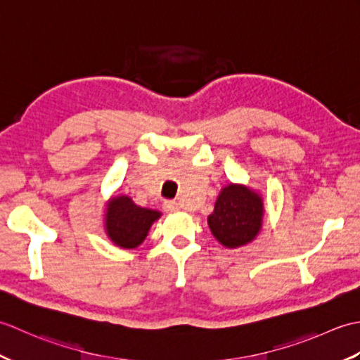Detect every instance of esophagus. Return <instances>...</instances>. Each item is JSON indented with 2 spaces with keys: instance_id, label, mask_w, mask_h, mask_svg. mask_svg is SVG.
Returning <instances> with one entry per match:
<instances>
[{
  "instance_id": "1",
  "label": "esophagus",
  "mask_w": 360,
  "mask_h": 360,
  "mask_svg": "<svg viewBox=\"0 0 360 360\" xmlns=\"http://www.w3.org/2000/svg\"><path fill=\"white\" fill-rule=\"evenodd\" d=\"M164 207L168 212H174V210H179L181 205H179V202H176V201H165L164 202Z\"/></svg>"
}]
</instances>
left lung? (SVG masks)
<instances>
[{
	"instance_id": "left-lung-1",
	"label": "left lung",
	"mask_w": 360,
	"mask_h": 360,
	"mask_svg": "<svg viewBox=\"0 0 360 360\" xmlns=\"http://www.w3.org/2000/svg\"><path fill=\"white\" fill-rule=\"evenodd\" d=\"M262 198L246 187L231 184L219 193L209 226L221 244L238 248L255 238L262 229Z\"/></svg>"
}]
</instances>
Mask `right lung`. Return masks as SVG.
I'll use <instances>...</instances> for the list:
<instances>
[{
  "instance_id": "1",
  "label": "right lung",
  "mask_w": 360,
  "mask_h": 360,
  "mask_svg": "<svg viewBox=\"0 0 360 360\" xmlns=\"http://www.w3.org/2000/svg\"><path fill=\"white\" fill-rule=\"evenodd\" d=\"M159 217V212L142 209L128 196L112 198L106 212V232L117 246L134 249L145 240Z\"/></svg>"
}]
</instances>
